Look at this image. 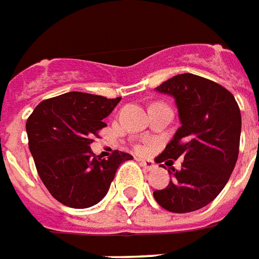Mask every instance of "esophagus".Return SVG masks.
Segmentation results:
<instances>
[{"mask_svg":"<svg viewBox=\"0 0 259 259\" xmlns=\"http://www.w3.org/2000/svg\"><path fill=\"white\" fill-rule=\"evenodd\" d=\"M140 165L144 168V169H147V171H152V169H155V162L154 161H151V159H140Z\"/></svg>","mask_w":259,"mask_h":259,"instance_id":"obj_1","label":"esophagus"}]
</instances>
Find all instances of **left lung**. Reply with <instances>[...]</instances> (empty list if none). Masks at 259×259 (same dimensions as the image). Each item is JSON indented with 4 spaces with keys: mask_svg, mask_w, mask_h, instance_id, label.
Returning <instances> with one entry per match:
<instances>
[{
    "mask_svg": "<svg viewBox=\"0 0 259 259\" xmlns=\"http://www.w3.org/2000/svg\"><path fill=\"white\" fill-rule=\"evenodd\" d=\"M155 91L174 98L181 122L157 162L184 161L181 170L169 165L171 181L165 190L154 191V198L171 212H192L214 201L234 171L241 137L239 107L228 90L194 74L175 75Z\"/></svg>",
    "mask_w": 259,
    "mask_h": 259,
    "instance_id": "1",
    "label": "left lung"
}]
</instances>
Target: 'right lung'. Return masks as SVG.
Listing matches in <instances>:
<instances>
[{
  "label": "right lung",
  "mask_w": 259,
  "mask_h": 259,
  "mask_svg": "<svg viewBox=\"0 0 259 259\" xmlns=\"http://www.w3.org/2000/svg\"><path fill=\"white\" fill-rule=\"evenodd\" d=\"M121 98L67 93L39 102L27 119L28 147L39 178L57 201L90 208L108 192L115 172L130 154L114 151L107 159L91 150L94 135Z\"/></svg>",
  "instance_id": "obj_1"
}]
</instances>
